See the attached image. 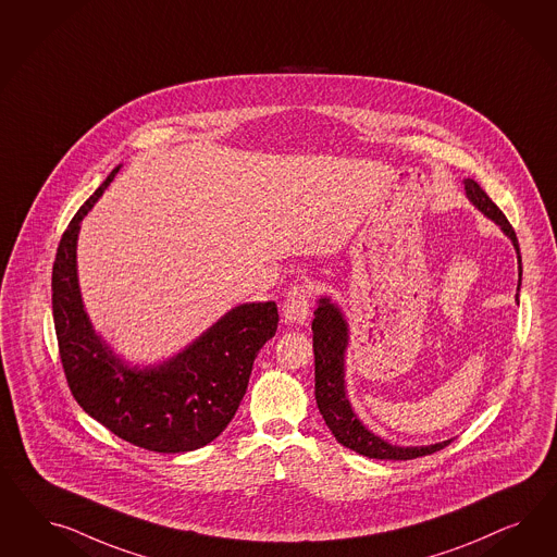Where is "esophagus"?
I'll list each match as a JSON object with an SVG mask.
<instances>
[{"label": "esophagus", "instance_id": "obj_1", "mask_svg": "<svg viewBox=\"0 0 557 557\" xmlns=\"http://www.w3.org/2000/svg\"><path fill=\"white\" fill-rule=\"evenodd\" d=\"M310 287L304 284H296L289 287L286 294V300L282 306V312L289 322H304L308 319L310 312Z\"/></svg>", "mask_w": 557, "mask_h": 557}]
</instances>
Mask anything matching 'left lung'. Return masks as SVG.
I'll return each mask as SVG.
<instances>
[{"instance_id":"8db88e82","label":"left lung","mask_w":557,"mask_h":557,"mask_svg":"<svg viewBox=\"0 0 557 557\" xmlns=\"http://www.w3.org/2000/svg\"><path fill=\"white\" fill-rule=\"evenodd\" d=\"M466 191L473 206L482 210L488 219L494 220L505 231V235L512 240L519 257V275H523L519 240L512 224L506 220L503 210L490 200L488 194L480 187L478 182L466 180ZM312 333H314L312 347H314L317 405L326 426L333 431V435L341 445H345L347 449H354L359 456L371 457V459H414V457L431 456L435 451H441L454 441L449 438L426 447H396V445H389L384 438L375 437L355 417L349 400L345 396L343 363H345V347H347V324L343 321L337 306L326 298H322L319 308L314 310Z\"/></svg>"}]
</instances>
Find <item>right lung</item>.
<instances>
[{
	"label": "right lung",
	"mask_w": 557,
	"mask_h": 557,
	"mask_svg": "<svg viewBox=\"0 0 557 557\" xmlns=\"http://www.w3.org/2000/svg\"><path fill=\"white\" fill-rule=\"evenodd\" d=\"M114 169L77 210L52 265V319L69 389L116 437L157 454L194 451L219 437L240 405L259 349L277 331L275 302L243 304L184 354L152 370L122 366L87 321L75 268L79 222Z\"/></svg>",
	"instance_id": "1"
}]
</instances>
